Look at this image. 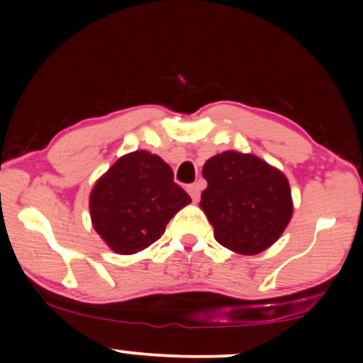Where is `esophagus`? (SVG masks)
Returning a JSON list of instances; mask_svg holds the SVG:
<instances>
[{"label": "esophagus", "instance_id": "obj_1", "mask_svg": "<svg viewBox=\"0 0 363 363\" xmlns=\"http://www.w3.org/2000/svg\"><path fill=\"white\" fill-rule=\"evenodd\" d=\"M187 193L191 194V198H193L194 203H198L199 193H201V184H199V182H194V184L187 186Z\"/></svg>", "mask_w": 363, "mask_h": 363}]
</instances>
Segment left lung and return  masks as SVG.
<instances>
[{
    "mask_svg": "<svg viewBox=\"0 0 363 363\" xmlns=\"http://www.w3.org/2000/svg\"><path fill=\"white\" fill-rule=\"evenodd\" d=\"M208 187L201 210L213 225L216 242L237 254H259L280 239L294 203L285 174L251 153L228 152L203 165Z\"/></svg>",
    "mask_w": 363,
    "mask_h": 363,
    "instance_id": "left-lung-1",
    "label": "left lung"
}]
</instances>
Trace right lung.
Wrapping results in <instances>:
<instances>
[{
	"mask_svg": "<svg viewBox=\"0 0 363 363\" xmlns=\"http://www.w3.org/2000/svg\"><path fill=\"white\" fill-rule=\"evenodd\" d=\"M189 194L158 155H123L90 193L91 225L114 252L135 254L162 237L169 220L189 205Z\"/></svg>",
	"mask_w": 363,
	"mask_h": 363,
	"instance_id": "add662e5",
	"label": "right lung"
}]
</instances>
